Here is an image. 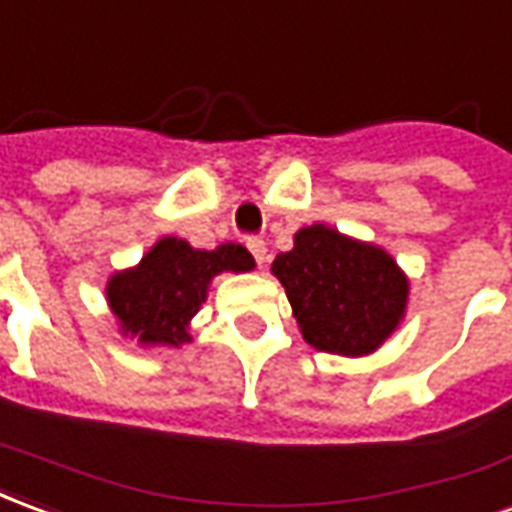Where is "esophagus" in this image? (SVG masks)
<instances>
[{
	"instance_id": "34e87169",
	"label": "esophagus",
	"mask_w": 512,
	"mask_h": 512,
	"mask_svg": "<svg viewBox=\"0 0 512 512\" xmlns=\"http://www.w3.org/2000/svg\"><path fill=\"white\" fill-rule=\"evenodd\" d=\"M245 245H248L250 256L256 259V264H262L267 259V245H264L262 237H248L245 239Z\"/></svg>"
}]
</instances>
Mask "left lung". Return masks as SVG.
<instances>
[{
	"label": "left lung",
	"mask_w": 512,
	"mask_h": 512,
	"mask_svg": "<svg viewBox=\"0 0 512 512\" xmlns=\"http://www.w3.org/2000/svg\"><path fill=\"white\" fill-rule=\"evenodd\" d=\"M295 320L311 347L336 355H366L402 320L408 281L386 250L342 237L333 228H303L295 248L275 256Z\"/></svg>",
	"instance_id": "8db88e82"
}]
</instances>
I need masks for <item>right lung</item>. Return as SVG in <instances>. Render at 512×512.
Listing matches in <instances>:
<instances>
[{
    "label": "right lung",
    "mask_w": 512,
    "mask_h": 512,
    "mask_svg": "<svg viewBox=\"0 0 512 512\" xmlns=\"http://www.w3.org/2000/svg\"><path fill=\"white\" fill-rule=\"evenodd\" d=\"M223 270H253V256L234 242L215 250H195L184 239L165 237L134 270L112 275L107 300L123 331L140 342H190L187 322L206 300L209 281Z\"/></svg>",
    "instance_id": "add662e5"
}]
</instances>
